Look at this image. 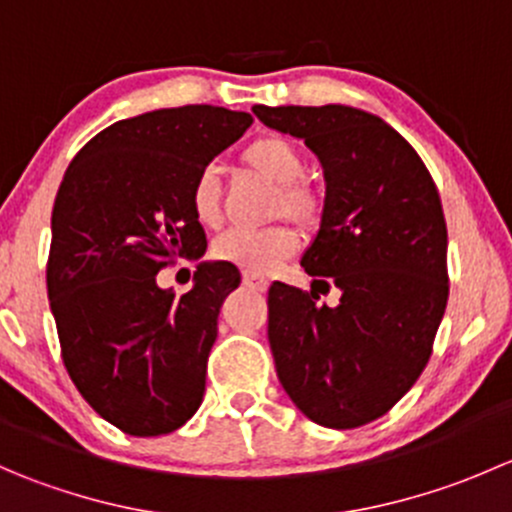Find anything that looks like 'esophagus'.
I'll use <instances>...</instances> for the list:
<instances>
[{
	"label": "esophagus",
	"mask_w": 512,
	"mask_h": 512,
	"mask_svg": "<svg viewBox=\"0 0 512 512\" xmlns=\"http://www.w3.org/2000/svg\"><path fill=\"white\" fill-rule=\"evenodd\" d=\"M242 282H245V287L255 289V292H265L267 285H270V280H267V277L255 275V272H245V275H242Z\"/></svg>",
	"instance_id": "obj_1"
}]
</instances>
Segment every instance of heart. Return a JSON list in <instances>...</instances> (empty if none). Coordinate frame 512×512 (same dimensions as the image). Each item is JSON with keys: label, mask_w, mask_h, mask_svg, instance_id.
Here are the masks:
<instances>
[{"label": "heart", "mask_w": 512, "mask_h": 512, "mask_svg": "<svg viewBox=\"0 0 512 512\" xmlns=\"http://www.w3.org/2000/svg\"><path fill=\"white\" fill-rule=\"evenodd\" d=\"M242 163L260 178L277 185V198L272 203V213L289 215L302 225H314L319 218L317 193L299 183L304 170V160L297 148L280 136H262L252 141L242 151ZM190 208L200 225L215 227L223 220L220 208V183L213 168H205L195 178L190 190ZM299 247V235L292 225H270L260 230H230L215 240L213 255L218 260L230 262L245 272L267 275L280 262L292 257Z\"/></svg>", "instance_id": "heart-1"}]
</instances>
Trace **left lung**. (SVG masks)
Returning <instances> with one entry per match:
<instances>
[{
  "label": "left lung",
  "mask_w": 512,
  "mask_h": 512,
  "mask_svg": "<svg viewBox=\"0 0 512 512\" xmlns=\"http://www.w3.org/2000/svg\"><path fill=\"white\" fill-rule=\"evenodd\" d=\"M252 113L302 138L322 165V218L302 267L342 294L327 307L314 289L270 287L277 379L309 421L364 426L416 384L446 312L441 198L409 141L374 113L342 103Z\"/></svg>",
  "instance_id": "8db88e82"
}]
</instances>
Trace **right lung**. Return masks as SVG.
Returning <instances> with one entry per match:
<instances>
[{"label":"right lung","mask_w":512,"mask_h":512,"mask_svg":"<svg viewBox=\"0 0 512 512\" xmlns=\"http://www.w3.org/2000/svg\"><path fill=\"white\" fill-rule=\"evenodd\" d=\"M250 123V113L220 106L123 118L61 180L46 265L61 356L91 409L123 433L163 436L203 404L218 314L240 272L198 262L180 297L158 285V272L173 257L205 255L190 190Z\"/></svg>","instance_id":"add662e5"}]
</instances>
